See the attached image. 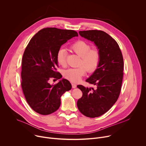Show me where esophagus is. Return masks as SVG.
I'll use <instances>...</instances> for the list:
<instances>
[{"label": "esophagus", "mask_w": 146, "mask_h": 146, "mask_svg": "<svg viewBox=\"0 0 146 146\" xmlns=\"http://www.w3.org/2000/svg\"><path fill=\"white\" fill-rule=\"evenodd\" d=\"M72 87H73V88H76V87H77L76 84H75L74 83H72Z\"/></svg>", "instance_id": "esophagus-1"}]
</instances>
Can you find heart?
I'll return each mask as SVG.
<instances>
[{
  "instance_id": "b5f03b06",
  "label": "heart",
  "mask_w": 146,
  "mask_h": 146,
  "mask_svg": "<svg viewBox=\"0 0 146 146\" xmlns=\"http://www.w3.org/2000/svg\"><path fill=\"white\" fill-rule=\"evenodd\" d=\"M72 50L81 57L79 65L76 68H71L64 73L65 78L72 82H78L87 72H94L98 68L100 61V53L98 49H91L90 43L84 40H78L70 47ZM56 61L62 66L66 65V52L65 49L58 50L56 55Z\"/></svg>"
}]
</instances>
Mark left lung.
I'll return each mask as SVG.
<instances>
[{
  "label": "left lung",
  "instance_id": "8db88e82",
  "mask_svg": "<svg viewBox=\"0 0 146 146\" xmlns=\"http://www.w3.org/2000/svg\"><path fill=\"white\" fill-rule=\"evenodd\" d=\"M79 34L94 41L100 53V61L98 69L86 80L95 87L77 86L82 96L77 105L83 115L98 117L110 110L119 96L123 75V56L117 41L106 32L89 30L79 31Z\"/></svg>",
  "mask_w": 146,
  "mask_h": 146
}]
</instances>
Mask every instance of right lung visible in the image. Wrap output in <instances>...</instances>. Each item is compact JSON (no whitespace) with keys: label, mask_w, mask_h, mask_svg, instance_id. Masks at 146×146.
I'll return each mask as SVG.
<instances>
[{"label":"right lung","mask_w":146,"mask_h":146,"mask_svg":"<svg viewBox=\"0 0 146 146\" xmlns=\"http://www.w3.org/2000/svg\"><path fill=\"white\" fill-rule=\"evenodd\" d=\"M73 30L46 28L31 39L23 54L21 66V87L30 107L41 115L50 114L60 105V96L72 88L70 82L63 78L51 85V78L60 79L56 53L61 46L73 37Z\"/></svg>","instance_id":"right-lung-1"}]
</instances>
